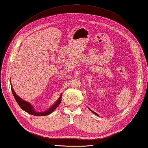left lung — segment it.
Here are the masks:
<instances>
[{
	"mask_svg": "<svg viewBox=\"0 0 148 148\" xmlns=\"http://www.w3.org/2000/svg\"><path fill=\"white\" fill-rule=\"evenodd\" d=\"M89 109L90 110H91V112H92V113H93L94 114H95V115H96V116H99V115H98V114H97V113H95V112H93V111H92V110H91V109H90V108H89Z\"/></svg>",
	"mask_w": 148,
	"mask_h": 148,
	"instance_id": "obj_1",
	"label": "left lung"
}]
</instances>
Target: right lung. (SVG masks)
<instances>
[{"label": "right lung", "instance_id": "obj_1", "mask_svg": "<svg viewBox=\"0 0 148 148\" xmlns=\"http://www.w3.org/2000/svg\"><path fill=\"white\" fill-rule=\"evenodd\" d=\"M11 88H12V94H13L14 98L17 102V103L19 104L20 108H21L23 110H24L25 112H27V113H29L31 115H34V116H47V115L51 114L52 112H53L54 110L57 108V106H59L61 102L62 93L61 94V95H60L58 100H57V101L55 102V103L52 105V106L50 107L48 110H47L44 112H37L34 110V107L32 106L31 104H30L29 102L24 101L23 99L20 98L18 95L16 93V92L14 91L13 88H12V86H11Z\"/></svg>", "mask_w": 148, "mask_h": 148}]
</instances>
